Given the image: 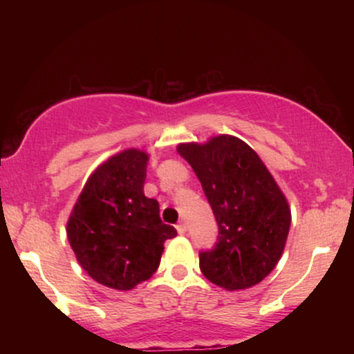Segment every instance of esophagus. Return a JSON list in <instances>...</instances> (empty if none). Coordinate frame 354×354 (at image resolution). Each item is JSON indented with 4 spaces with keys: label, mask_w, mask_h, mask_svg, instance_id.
<instances>
[{
    "label": "esophagus",
    "mask_w": 354,
    "mask_h": 354,
    "mask_svg": "<svg viewBox=\"0 0 354 354\" xmlns=\"http://www.w3.org/2000/svg\"><path fill=\"white\" fill-rule=\"evenodd\" d=\"M176 230H178V233H180V234H185V233H186V223H185V221L178 223Z\"/></svg>",
    "instance_id": "obj_1"
}]
</instances>
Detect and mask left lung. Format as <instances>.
Segmentation results:
<instances>
[{"instance_id":"left-lung-1","label":"left lung","mask_w":354,"mask_h":354,"mask_svg":"<svg viewBox=\"0 0 354 354\" xmlns=\"http://www.w3.org/2000/svg\"><path fill=\"white\" fill-rule=\"evenodd\" d=\"M218 223V243L201 251V273L228 291L266 278L281 258L291 225L283 191L253 148L236 136L181 143Z\"/></svg>"}]
</instances>
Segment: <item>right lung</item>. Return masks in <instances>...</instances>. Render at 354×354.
Segmentation results:
<instances>
[{
  "mask_svg": "<svg viewBox=\"0 0 354 354\" xmlns=\"http://www.w3.org/2000/svg\"><path fill=\"white\" fill-rule=\"evenodd\" d=\"M148 154L124 149L88 178L66 225L76 259L95 281L128 291L158 270L166 239L176 236L146 198Z\"/></svg>",
  "mask_w": 354,
  "mask_h": 354,
  "instance_id": "obj_1",
  "label": "right lung"
}]
</instances>
